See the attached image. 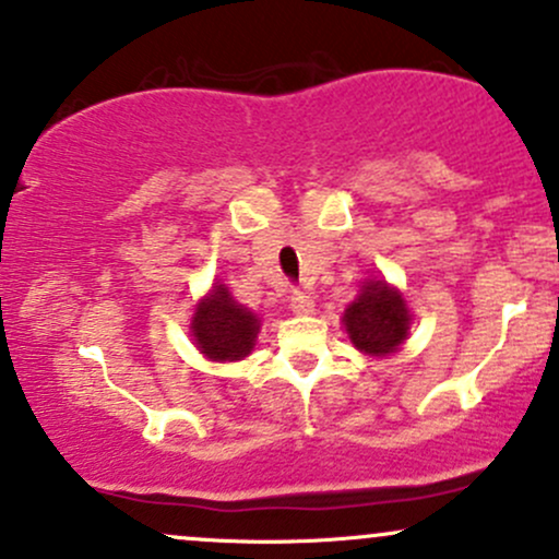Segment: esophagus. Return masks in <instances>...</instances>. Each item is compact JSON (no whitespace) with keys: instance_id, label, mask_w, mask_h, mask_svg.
I'll return each instance as SVG.
<instances>
[{"instance_id":"esophagus-1","label":"esophagus","mask_w":559,"mask_h":559,"mask_svg":"<svg viewBox=\"0 0 559 559\" xmlns=\"http://www.w3.org/2000/svg\"><path fill=\"white\" fill-rule=\"evenodd\" d=\"M289 305H292V313H297V316H310L316 310L313 297H310L308 292H292Z\"/></svg>"}]
</instances>
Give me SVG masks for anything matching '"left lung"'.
<instances>
[{"mask_svg": "<svg viewBox=\"0 0 559 559\" xmlns=\"http://www.w3.org/2000/svg\"><path fill=\"white\" fill-rule=\"evenodd\" d=\"M409 321L413 316L402 292L383 278L364 281L361 292L343 313L350 343L367 356L396 354L399 345L407 340Z\"/></svg>", "mask_w": 559, "mask_h": 559, "instance_id": "1", "label": "left lung"}]
</instances>
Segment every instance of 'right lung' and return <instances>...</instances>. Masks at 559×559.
Wrapping results in <instances>:
<instances>
[{
  "label": "right lung",
  "instance_id": "right-lung-1",
  "mask_svg": "<svg viewBox=\"0 0 559 559\" xmlns=\"http://www.w3.org/2000/svg\"><path fill=\"white\" fill-rule=\"evenodd\" d=\"M190 332L198 350L211 361H240L254 348L260 319L235 302L225 284H214L195 305Z\"/></svg>",
  "mask_w": 559,
  "mask_h": 559
}]
</instances>
